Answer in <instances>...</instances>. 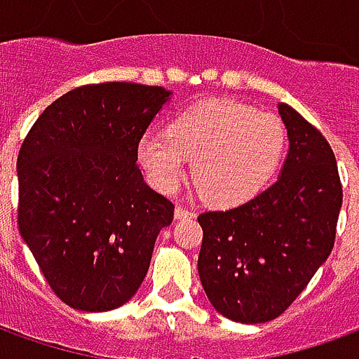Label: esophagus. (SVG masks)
I'll list each match as a JSON object with an SVG mask.
<instances>
[{
  "label": "esophagus",
  "instance_id": "obj_1",
  "mask_svg": "<svg viewBox=\"0 0 359 359\" xmlns=\"http://www.w3.org/2000/svg\"><path fill=\"white\" fill-rule=\"evenodd\" d=\"M175 217L177 219H194L196 211L188 210V208H182V205H177V210H175Z\"/></svg>",
  "mask_w": 359,
  "mask_h": 359
}]
</instances>
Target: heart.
Returning a JSON list of instances; mask_svg holds the SVG:
<instances>
[{
    "label": "heart",
    "mask_w": 359,
    "mask_h": 359,
    "mask_svg": "<svg viewBox=\"0 0 359 359\" xmlns=\"http://www.w3.org/2000/svg\"><path fill=\"white\" fill-rule=\"evenodd\" d=\"M286 148L285 123L233 100L200 103L179 113L167 134H146L138 156L159 190L175 192L194 159L192 175L217 205H238L257 196L277 172Z\"/></svg>",
    "instance_id": "b5f03b06"
}]
</instances>
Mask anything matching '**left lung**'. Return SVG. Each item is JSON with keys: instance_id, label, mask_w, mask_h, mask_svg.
<instances>
[{"instance_id": "left-lung-1", "label": "left lung", "mask_w": 359, "mask_h": 359, "mask_svg": "<svg viewBox=\"0 0 359 359\" xmlns=\"http://www.w3.org/2000/svg\"><path fill=\"white\" fill-rule=\"evenodd\" d=\"M278 113L290 149L275 184L250 202L198 217V273L221 316L265 323L290 308L337 236L342 184L329 142L290 105Z\"/></svg>"}]
</instances>
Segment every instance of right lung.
I'll return each instance as SVG.
<instances>
[{
    "label": "right lung",
    "instance_id": "1",
    "mask_svg": "<svg viewBox=\"0 0 359 359\" xmlns=\"http://www.w3.org/2000/svg\"><path fill=\"white\" fill-rule=\"evenodd\" d=\"M171 92L100 82L36 118L17 157L20 236L67 306L107 311L134 296L175 203L146 184L138 144Z\"/></svg>",
    "mask_w": 359,
    "mask_h": 359
}]
</instances>
